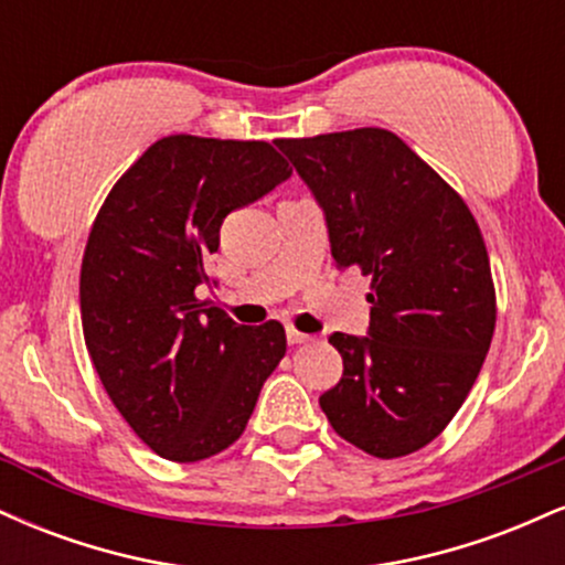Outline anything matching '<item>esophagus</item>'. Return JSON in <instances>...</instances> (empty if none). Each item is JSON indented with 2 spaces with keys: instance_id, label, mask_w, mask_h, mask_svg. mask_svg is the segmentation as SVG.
<instances>
[{
  "instance_id": "34e87169",
  "label": "esophagus",
  "mask_w": 565,
  "mask_h": 565,
  "mask_svg": "<svg viewBox=\"0 0 565 565\" xmlns=\"http://www.w3.org/2000/svg\"><path fill=\"white\" fill-rule=\"evenodd\" d=\"M287 340H289V345H308V342L313 340V337L297 332V329H287Z\"/></svg>"
}]
</instances>
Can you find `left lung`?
<instances>
[{
    "mask_svg": "<svg viewBox=\"0 0 565 565\" xmlns=\"http://www.w3.org/2000/svg\"><path fill=\"white\" fill-rule=\"evenodd\" d=\"M313 191L337 268L372 276L369 337L334 332L342 377L319 404L337 436L380 459L444 433L481 372L497 297L462 196L380 127L276 140Z\"/></svg>",
    "mask_w": 565,
    "mask_h": 565,
    "instance_id": "left-lung-1",
    "label": "left lung"
}]
</instances>
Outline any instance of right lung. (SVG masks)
<instances>
[{"label": "right lung", "mask_w": 565, "mask_h": 565, "mask_svg": "<svg viewBox=\"0 0 565 565\" xmlns=\"http://www.w3.org/2000/svg\"><path fill=\"white\" fill-rule=\"evenodd\" d=\"M289 174L270 142L170 135L97 212L79 278L84 342L108 398L159 457L228 449L287 353L281 323L242 327L196 287L223 220Z\"/></svg>", "instance_id": "right-lung-1"}]
</instances>
